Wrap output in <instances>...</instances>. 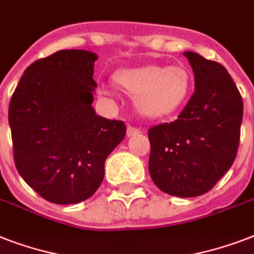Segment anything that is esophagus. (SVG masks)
<instances>
[{
	"label": "esophagus",
	"instance_id": "1",
	"mask_svg": "<svg viewBox=\"0 0 254 254\" xmlns=\"http://www.w3.org/2000/svg\"><path fill=\"white\" fill-rule=\"evenodd\" d=\"M139 133H141V130H139V129H137V127H127V135L129 137V138H130V137H134V135H138Z\"/></svg>",
	"mask_w": 254,
	"mask_h": 254
}]
</instances>
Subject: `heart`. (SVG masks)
Returning <instances> with one entry per match:
<instances>
[{
  "label": "heart",
  "instance_id": "b5f03b06",
  "mask_svg": "<svg viewBox=\"0 0 254 254\" xmlns=\"http://www.w3.org/2000/svg\"><path fill=\"white\" fill-rule=\"evenodd\" d=\"M120 91L134 100L137 111L146 119L170 116L185 103L191 87V76L183 65H145L121 69L115 75ZM100 95L113 99V93L103 88Z\"/></svg>",
  "mask_w": 254,
  "mask_h": 254
}]
</instances>
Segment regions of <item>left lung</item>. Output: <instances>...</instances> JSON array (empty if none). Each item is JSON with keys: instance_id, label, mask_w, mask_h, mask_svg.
<instances>
[{"instance_id": "obj_1", "label": "left lung", "mask_w": 254, "mask_h": 254, "mask_svg": "<svg viewBox=\"0 0 254 254\" xmlns=\"http://www.w3.org/2000/svg\"><path fill=\"white\" fill-rule=\"evenodd\" d=\"M195 92L170 124L149 129V173L161 191L179 197L208 192L236 158L243 99L228 71L192 51Z\"/></svg>"}]
</instances>
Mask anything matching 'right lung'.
<instances>
[{
    "mask_svg": "<svg viewBox=\"0 0 254 254\" xmlns=\"http://www.w3.org/2000/svg\"><path fill=\"white\" fill-rule=\"evenodd\" d=\"M97 55L62 50L23 72L9 105L14 162L46 200L76 204L104 179L108 155L127 134L123 121L96 115Z\"/></svg>",
    "mask_w": 254,
    "mask_h": 254,
    "instance_id": "add662e5",
    "label": "right lung"
}]
</instances>
